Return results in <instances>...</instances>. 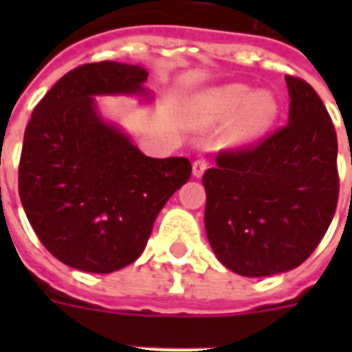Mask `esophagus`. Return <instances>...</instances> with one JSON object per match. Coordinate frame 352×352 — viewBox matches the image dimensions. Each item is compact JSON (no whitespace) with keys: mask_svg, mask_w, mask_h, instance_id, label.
Segmentation results:
<instances>
[{"mask_svg":"<svg viewBox=\"0 0 352 352\" xmlns=\"http://www.w3.org/2000/svg\"><path fill=\"white\" fill-rule=\"evenodd\" d=\"M206 168H208V160L206 159H197L195 162H193V177H203V173L206 171Z\"/></svg>","mask_w":352,"mask_h":352,"instance_id":"34e87169","label":"esophagus"}]
</instances>
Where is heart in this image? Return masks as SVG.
<instances>
[{
    "label": "heart",
    "instance_id": "obj_1",
    "mask_svg": "<svg viewBox=\"0 0 352 352\" xmlns=\"http://www.w3.org/2000/svg\"><path fill=\"white\" fill-rule=\"evenodd\" d=\"M204 122H225L235 115L228 142L241 146L261 137L278 115V100L270 91H256L245 84H230L206 93L199 102Z\"/></svg>",
    "mask_w": 352,
    "mask_h": 352
}]
</instances>
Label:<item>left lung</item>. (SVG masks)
Returning <instances> with one entry per match:
<instances>
[{
	"label": "left lung",
	"mask_w": 352,
	"mask_h": 352,
	"mask_svg": "<svg viewBox=\"0 0 352 352\" xmlns=\"http://www.w3.org/2000/svg\"><path fill=\"white\" fill-rule=\"evenodd\" d=\"M289 124L223 149L204 171V226L215 256L246 278L300 267L327 232L340 192L338 138L318 93L287 74Z\"/></svg>",
	"instance_id": "1"
}]
</instances>
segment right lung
I'll list each match as a JSON object with an SVG mask.
<instances>
[{"label": "right lung", "instance_id": "1", "mask_svg": "<svg viewBox=\"0 0 352 352\" xmlns=\"http://www.w3.org/2000/svg\"><path fill=\"white\" fill-rule=\"evenodd\" d=\"M146 80L140 65H80L25 127L19 199L41 245L67 267L109 274L135 261L162 206L192 175L190 160L146 157L96 111L93 96L146 93Z\"/></svg>", "mask_w": 352, "mask_h": 352}]
</instances>
